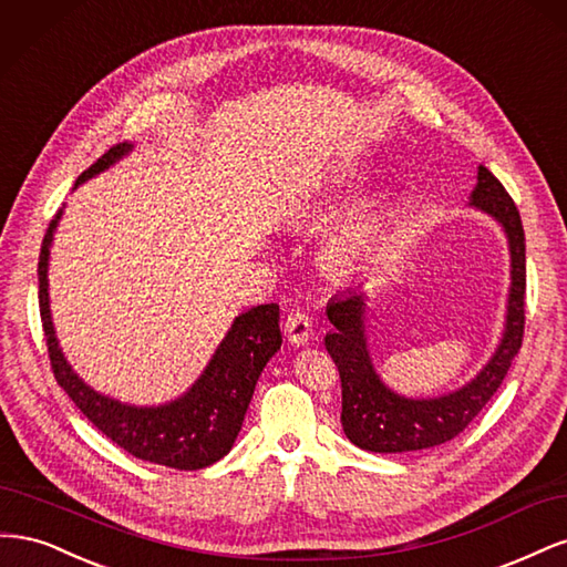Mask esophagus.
<instances>
[{"label": "esophagus", "instance_id": "34e87169", "mask_svg": "<svg viewBox=\"0 0 567 567\" xmlns=\"http://www.w3.org/2000/svg\"><path fill=\"white\" fill-rule=\"evenodd\" d=\"M284 333L286 338L293 342V346H307L310 342L312 333H315V326H312V319L310 315L305 312H290L284 321Z\"/></svg>", "mask_w": 567, "mask_h": 567}]
</instances>
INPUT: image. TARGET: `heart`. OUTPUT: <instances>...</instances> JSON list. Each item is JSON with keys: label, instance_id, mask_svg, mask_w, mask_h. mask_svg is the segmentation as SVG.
<instances>
[{"label": "heart", "instance_id": "1", "mask_svg": "<svg viewBox=\"0 0 567 567\" xmlns=\"http://www.w3.org/2000/svg\"><path fill=\"white\" fill-rule=\"evenodd\" d=\"M359 175L352 169L340 173L331 184V194H340L357 184ZM385 229V208L379 200L357 205L346 217H340L323 238V257L336 269H354L379 246Z\"/></svg>", "mask_w": 567, "mask_h": 567}]
</instances>
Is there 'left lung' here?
<instances>
[{
	"label": "left lung",
	"mask_w": 567,
	"mask_h": 567,
	"mask_svg": "<svg viewBox=\"0 0 567 567\" xmlns=\"http://www.w3.org/2000/svg\"><path fill=\"white\" fill-rule=\"evenodd\" d=\"M471 205L494 217L506 231L511 250V290L506 329L487 367L471 383L433 400H409L385 388L375 373L364 336V293L331 298L326 315L333 331L326 350L340 371V423L357 447L379 454H400L437 447L468 427L504 383L525 331V231L516 203L485 165L477 169Z\"/></svg>",
	"instance_id": "1"
}]
</instances>
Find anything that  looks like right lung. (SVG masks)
<instances>
[{
  "instance_id": "obj_1",
  "label": "right lung",
  "mask_w": 567,
  "mask_h": 567,
  "mask_svg": "<svg viewBox=\"0 0 567 567\" xmlns=\"http://www.w3.org/2000/svg\"><path fill=\"white\" fill-rule=\"evenodd\" d=\"M132 151V144H115L92 167L84 169L75 186L104 173ZM59 210L44 234L38 279L40 317L47 338L54 379L68 398L101 433L127 454L177 471H198L225 456L241 431L244 416L257 379L269 359L281 348L279 305H257L238 315L229 333L219 342L200 379L179 400L161 406H132L94 392L65 362L49 312V248L61 219Z\"/></svg>"
}]
</instances>
